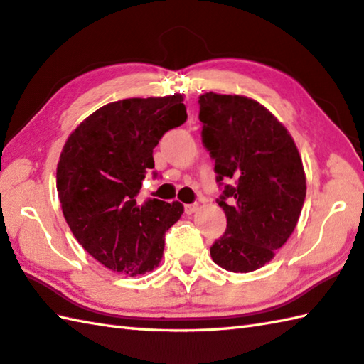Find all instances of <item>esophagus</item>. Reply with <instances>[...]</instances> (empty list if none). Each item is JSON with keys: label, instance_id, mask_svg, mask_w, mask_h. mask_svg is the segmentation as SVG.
I'll use <instances>...</instances> for the list:
<instances>
[{"label": "esophagus", "instance_id": "34e87169", "mask_svg": "<svg viewBox=\"0 0 364 364\" xmlns=\"http://www.w3.org/2000/svg\"><path fill=\"white\" fill-rule=\"evenodd\" d=\"M197 210H198V203L184 205V213H186V215H192V213H196Z\"/></svg>", "mask_w": 364, "mask_h": 364}]
</instances>
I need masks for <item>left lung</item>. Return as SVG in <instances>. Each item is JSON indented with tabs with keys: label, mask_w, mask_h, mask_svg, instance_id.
I'll return each instance as SVG.
<instances>
[{
	"label": "left lung",
	"mask_w": 364,
	"mask_h": 364,
	"mask_svg": "<svg viewBox=\"0 0 364 364\" xmlns=\"http://www.w3.org/2000/svg\"><path fill=\"white\" fill-rule=\"evenodd\" d=\"M202 141L223 188L218 205L227 229L211 259L233 273H249L274 257L295 230L306 197L303 162L294 139L265 107L245 96L198 97ZM235 179L225 185L223 181Z\"/></svg>",
	"instance_id": "8db88e82"
}]
</instances>
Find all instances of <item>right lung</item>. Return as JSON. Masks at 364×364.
Returning a JSON list of instances; mask_svg holds the SVG:
<instances>
[{"label": "right lung", "instance_id": "1", "mask_svg": "<svg viewBox=\"0 0 364 364\" xmlns=\"http://www.w3.org/2000/svg\"><path fill=\"white\" fill-rule=\"evenodd\" d=\"M186 119L181 95L123 99L91 113L64 144L56 168L64 219L85 251L112 272L137 276L159 265L166 232L184 208L137 196L154 168L153 148Z\"/></svg>", "mask_w": 364, "mask_h": 364}]
</instances>
